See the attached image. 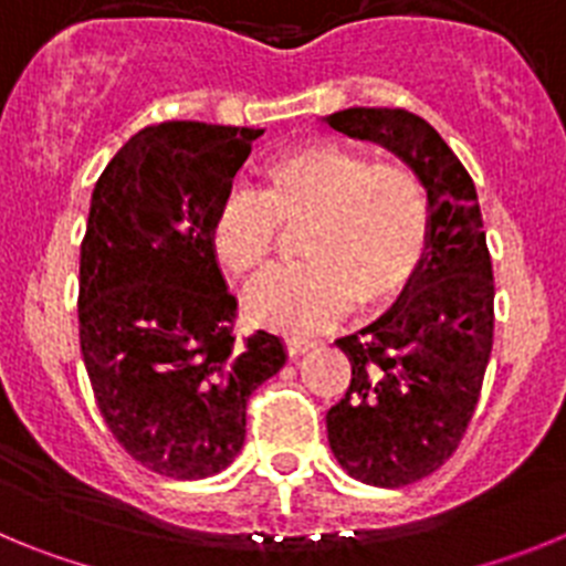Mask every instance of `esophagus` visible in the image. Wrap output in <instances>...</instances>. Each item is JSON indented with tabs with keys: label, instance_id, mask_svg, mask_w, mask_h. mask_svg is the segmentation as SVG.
Here are the masks:
<instances>
[{
	"label": "esophagus",
	"instance_id": "34e87169",
	"mask_svg": "<svg viewBox=\"0 0 566 566\" xmlns=\"http://www.w3.org/2000/svg\"><path fill=\"white\" fill-rule=\"evenodd\" d=\"M314 339H308V337H286V352H289V357H300V354H306L308 348H314Z\"/></svg>",
	"mask_w": 566,
	"mask_h": 566
}]
</instances>
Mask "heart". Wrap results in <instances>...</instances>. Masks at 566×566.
<instances>
[{"label": "heart", "mask_w": 566, "mask_h": 566, "mask_svg": "<svg viewBox=\"0 0 566 566\" xmlns=\"http://www.w3.org/2000/svg\"><path fill=\"white\" fill-rule=\"evenodd\" d=\"M306 263L260 277L243 292V312L272 332L328 326L354 297L379 306L419 272L431 238L422 181L399 164H374L337 142L280 149L260 169V195L234 189L221 201L209 247L221 266L252 277L266 266L277 223H303Z\"/></svg>", "instance_id": "heart-1"}]
</instances>
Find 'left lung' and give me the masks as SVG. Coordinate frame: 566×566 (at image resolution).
Wrapping results in <instances>:
<instances>
[{
    "instance_id": "1",
    "label": "left lung",
    "mask_w": 566,
    "mask_h": 566,
    "mask_svg": "<svg viewBox=\"0 0 566 566\" xmlns=\"http://www.w3.org/2000/svg\"><path fill=\"white\" fill-rule=\"evenodd\" d=\"M337 133L397 153L431 203L422 266L391 308L337 345L352 385L326 413L328 444L348 476L402 488L459 448L493 348V263L476 187L431 124L391 107L319 118Z\"/></svg>"
}]
</instances>
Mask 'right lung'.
I'll list each match as a JSON object with an SVG mask.
<instances>
[{
  "label": "right lung",
  "instance_id": "1",
  "mask_svg": "<svg viewBox=\"0 0 566 566\" xmlns=\"http://www.w3.org/2000/svg\"><path fill=\"white\" fill-rule=\"evenodd\" d=\"M263 129L144 127L90 198L78 337L98 411L124 451L172 479H207L247 439V402L286 365L277 334L234 343L209 229Z\"/></svg>",
  "mask_w": 566,
  "mask_h": 566
}]
</instances>
